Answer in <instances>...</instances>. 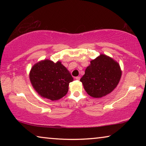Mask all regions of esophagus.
<instances>
[{
  "label": "esophagus",
  "instance_id": "1",
  "mask_svg": "<svg viewBox=\"0 0 146 146\" xmlns=\"http://www.w3.org/2000/svg\"><path fill=\"white\" fill-rule=\"evenodd\" d=\"M75 79H76V80H79L80 79V76H76Z\"/></svg>",
  "mask_w": 146,
  "mask_h": 146
}]
</instances>
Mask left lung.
I'll return each instance as SVG.
<instances>
[{
	"label": "left lung",
	"mask_w": 146,
	"mask_h": 146,
	"mask_svg": "<svg viewBox=\"0 0 146 146\" xmlns=\"http://www.w3.org/2000/svg\"><path fill=\"white\" fill-rule=\"evenodd\" d=\"M80 78L84 88L93 98H101L115 90L120 80L122 71L117 62L106 55L91 62Z\"/></svg>",
	"instance_id": "obj_1"
}]
</instances>
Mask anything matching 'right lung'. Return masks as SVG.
Wrapping results in <instances>:
<instances>
[{
  "label": "right lung",
  "instance_id": "1",
  "mask_svg": "<svg viewBox=\"0 0 146 146\" xmlns=\"http://www.w3.org/2000/svg\"><path fill=\"white\" fill-rule=\"evenodd\" d=\"M29 79L39 95L52 101L64 97L68 91L69 84L73 80L61 62L55 63L48 59L35 64L29 73Z\"/></svg>",
  "mask_w": 146,
  "mask_h": 146
}]
</instances>
